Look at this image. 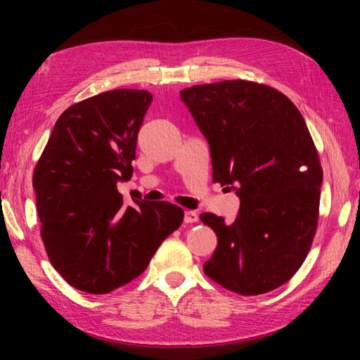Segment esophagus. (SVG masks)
<instances>
[{
    "instance_id": "34e87169",
    "label": "esophagus",
    "mask_w": 360,
    "mask_h": 360,
    "mask_svg": "<svg viewBox=\"0 0 360 360\" xmlns=\"http://www.w3.org/2000/svg\"><path fill=\"white\" fill-rule=\"evenodd\" d=\"M184 222H186V224L198 222V212H195V211H186V212H184Z\"/></svg>"
}]
</instances>
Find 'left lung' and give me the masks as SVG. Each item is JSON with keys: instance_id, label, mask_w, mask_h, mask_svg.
<instances>
[{"instance_id": "8db88e82", "label": "left lung", "mask_w": 360, "mask_h": 360, "mask_svg": "<svg viewBox=\"0 0 360 360\" xmlns=\"http://www.w3.org/2000/svg\"><path fill=\"white\" fill-rule=\"evenodd\" d=\"M210 143L212 182L235 188L236 219L203 212L217 248L203 271L240 295H259L295 275L313 245L322 168L303 115L266 84L222 81L181 90Z\"/></svg>"}]
</instances>
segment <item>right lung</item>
<instances>
[{"instance_id": "obj_1", "label": "right lung", "mask_w": 360, "mask_h": 360, "mask_svg": "<svg viewBox=\"0 0 360 360\" xmlns=\"http://www.w3.org/2000/svg\"><path fill=\"white\" fill-rule=\"evenodd\" d=\"M148 90L117 89L71 105L33 172L41 238L52 266L87 294H109L148 268L184 211L168 202L124 206Z\"/></svg>"}]
</instances>
